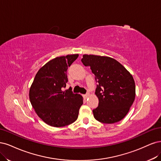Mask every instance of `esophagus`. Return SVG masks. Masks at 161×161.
Returning a JSON list of instances; mask_svg holds the SVG:
<instances>
[{"label":"esophagus","mask_w":161,"mask_h":161,"mask_svg":"<svg viewBox=\"0 0 161 161\" xmlns=\"http://www.w3.org/2000/svg\"><path fill=\"white\" fill-rule=\"evenodd\" d=\"M90 96V94H88V93H87V94H86L85 95H84V97H85V98H87V97H88V96Z\"/></svg>","instance_id":"34e87169"}]
</instances>
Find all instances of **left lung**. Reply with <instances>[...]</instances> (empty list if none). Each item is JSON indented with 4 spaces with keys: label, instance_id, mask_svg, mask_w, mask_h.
I'll list each match as a JSON object with an SVG mask.
<instances>
[{
    "label": "left lung",
    "instance_id": "1",
    "mask_svg": "<svg viewBox=\"0 0 161 161\" xmlns=\"http://www.w3.org/2000/svg\"><path fill=\"white\" fill-rule=\"evenodd\" d=\"M81 62L90 67L97 83L95 94L99 103L93 110L96 120L105 124L122 120L135 99L132 75L121 64L109 57L84 55Z\"/></svg>",
    "mask_w": 161,
    "mask_h": 161
}]
</instances>
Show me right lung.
Wrapping results in <instances>:
<instances>
[{"mask_svg": "<svg viewBox=\"0 0 161 161\" xmlns=\"http://www.w3.org/2000/svg\"><path fill=\"white\" fill-rule=\"evenodd\" d=\"M78 56L67 55L51 59L38 71L31 86V103L38 116L51 126H65L78 117L83 97L74 94L71 88L62 91L68 81V67Z\"/></svg>", "mask_w": 161, "mask_h": 161, "instance_id": "right-lung-1", "label": "right lung"}]
</instances>
